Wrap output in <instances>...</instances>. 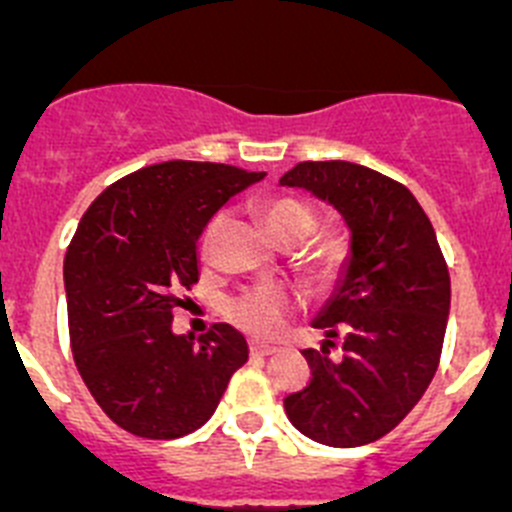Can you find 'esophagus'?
Instances as JSON below:
<instances>
[{
	"label": "esophagus",
	"mask_w": 512,
	"mask_h": 512,
	"mask_svg": "<svg viewBox=\"0 0 512 512\" xmlns=\"http://www.w3.org/2000/svg\"><path fill=\"white\" fill-rule=\"evenodd\" d=\"M250 352L255 354V357H270V354H275V352H278V347H273V344L252 342V344H250Z\"/></svg>",
	"instance_id": "obj_1"
}]
</instances>
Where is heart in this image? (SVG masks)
<instances>
[{
    "label": "heart",
    "instance_id": "b5f03b06",
    "mask_svg": "<svg viewBox=\"0 0 512 512\" xmlns=\"http://www.w3.org/2000/svg\"><path fill=\"white\" fill-rule=\"evenodd\" d=\"M262 224L270 232V237L280 245H298L303 239L311 237V232L319 224V214L306 201L296 199V196H273L265 199L257 206ZM219 232V219L209 224L204 234V250L214 245V237ZM342 260V247L336 245L334 239H324L321 245L313 250V267L321 278L334 275L336 265ZM298 303L296 288L283 283L257 285V288L245 290L242 296L234 298L229 303V319L239 326V329L250 331L257 336H273L278 334L283 326L285 316H288Z\"/></svg>",
    "mask_w": 512,
    "mask_h": 512
}]
</instances>
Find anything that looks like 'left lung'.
I'll use <instances>...</instances> for the list:
<instances>
[{"label": "left lung", "instance_id": "1", "mask_svg": "<svg viewBox=\"0 0 512 512\" xmlns=\"http://www.w3.org/2000/svg\"><path fill=\"white\" fill-rule=\"evenodd\" d=\"M280 186L311 191L349 229L342 278L313 319L326 339L303 349L311 380L285 413L319 444H370L411 413L439 367L451 283L436 232L403 183L365 165L306 160ZM334 338L342 360L328 357Z\"/></svg>", "mask_w": 512, "mask_h": 512}]
</instances>
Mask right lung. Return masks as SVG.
Instances as JSON below:
<instances>
[{
  "label": "right lung",
  "instance_id": "obj_1",
  "mask_svg": "<svg viewBox=\"0 0 512 512\" xmlns=\"http://www.w3.org/2000/svg\"><path fill=\"white\" fill-rule=\"evenodd\" d=\"M224 163L168 160L112 183L86 209L63 262L76 367L101 411L142 439H178L214 416L250 357L214 324L173 334L178 290L199 280V237L232 196L262 181Z\"/></svg>",
  "mask_w": 512,
  "mask_h": 512
}]
</instances>
